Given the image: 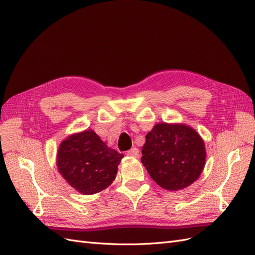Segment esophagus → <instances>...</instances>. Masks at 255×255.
<instances>
[{
  "instance_id": "obj_1",
  "label": "esophagus",
  "mask_w": 255,
  "mask_h": 255,
  "mask_svg": "<svg viewBox=\"0 0 255 255\" xmlns=\"http://www.w3.org/2000/svg\"><path fill=\"white\" fill-rule=\"evenodd\" d=\"M127 156H130V157H134L136 158L137 156H139V149H137L136 147H133L130 150L127 151Z\"/></svg>"
}]
</instances>
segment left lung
<instances>
[{
	"label": "left lung",
	"instance_id": "left-lung-1",
	"mask_svg": "<svg viewBox=\"0 0 255 255\" xmlns=\"http://www.w3.org/2000/svg\"><path fill=\"white\" fill-rule=\"evenodd\" d=\"M141 162L155 183L177 191L193 184L205 166V143L185 124L159 123L146 134Z\"/></svg>",
	"mask_w": 255,
	"mask_h": 255
}]
</instances>
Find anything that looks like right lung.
<instances>
[{"mask_svg":"<svg viewBox=\"0 0 255 255\" xmlns=\"http://www.w3.org/2000/svg\"><path fill=\"white\" fill-rule=\"evenodd\" d=\"M123 154L108 147L92 129L68 135L56 155L57 170L78 192L90 195L105 190L118 174Z\"/></svg>","mask_w":255,"mask_h":255,"instance_id":"add662e5","label":"right lung"}]
</instances>
